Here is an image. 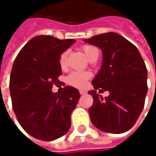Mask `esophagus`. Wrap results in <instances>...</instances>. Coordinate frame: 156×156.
Masks as SVG:
<instances>
[{"label":"esophagus","mask_w":156,"mask_h":156,"mask_svg":"<svg viewBox=\"0 0 156 156\" xmlns=\"http://www.w3.org/2000/svg\"><path fill=\"white\" fill-rule=\"evenodd\" d=\"M87 93V91H85V90H79V94L80 95H85Z\"/></svg>","instance_id":"1"}]
</instances>
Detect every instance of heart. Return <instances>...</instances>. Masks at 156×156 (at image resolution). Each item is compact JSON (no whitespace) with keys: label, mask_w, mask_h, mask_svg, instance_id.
Masks as SVG:
<instances>
[{"label":"heart","mask_w":156,"mask_h":156,"mask_svg":"<svg viewBox=\"0 0 156 156\" xmlns=\"http://www.w3.org/2000/svg\"><path fill=\"white\" fill-rule=\"evenodd\" d=\"M82 50L85 53V55L87 57V58L91 61V60H96L98 58L99 55V51L98 49V48L93 46V45H89V44H86L82 46ZM67 57H68V51H64L60 54L59 58H58V63L60 65L61 68H64L66 66L67 63ZM90 77L89 73L87 72H80V71H74L72 73H70L68 78L67 81L69 85L76 87H84L87 84V79Z\"/></svg>","instance_id":"1"}]
</instances>
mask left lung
<instances>
[{
  "instance_id": "1",
  "label": "left lung",
  "mask_w": 156,
  "mask_h": 156,
  "mask_svg": "<svg viewBox=\"0 0 156 156\" xmlns=\"http://www.w3.org/2000/svg\"><path fill=\"white\" fill-rule=\"evenodd\" d=\"M85 42L100 48L103 54L101 69L92 80L94 90L88 91L94 100L88 109L90 120L103 132L125 133L136 124L144 106V61L137 48L115 32L96 35ZM97 89L109 91V96L103 99Z\"/></svg>"
}]
</instances>
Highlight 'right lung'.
<instances>
[{
  "mask_svg": "<svg viewBox=\"0 0 156 156\" xmlns=\"http://www.w3.org/2000/svg\"><path fill=\"white\" fill-rule=\"evenodd\" d=\"M76 41L40 35L20 49L12 65L10 93L12 109L21 127L31 136L52 141L71 126L70 115L80 98L77 88L67 86L53 93L62 74L59 56Z\"/></svg>",
  "mask_w": 156,
  "mask_h": 156,
  "instance_id": "obj_1",
  "label": "right lung"
}]
</instances>
